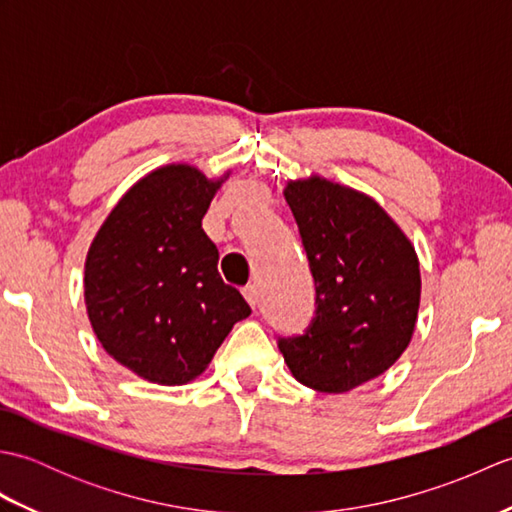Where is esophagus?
Segmentation results:
<instances>
[{
    "label": "esophagus",
    "mask_w": 512,
    "mask_h": 512,
    "mask_svg": "<svg viewBox=\"0 0 512 512\" xmlns=\"http://www.w3.org/2000/svg\"><path fill=\"white\" fill-rule=\"evenodd\" d=\"M242 295H244V299L248 301V306H250V308H257V306H259L257 286H246V288L242 290Z\"/></svg>",
    "instance_id": "1"
}]
</instances>
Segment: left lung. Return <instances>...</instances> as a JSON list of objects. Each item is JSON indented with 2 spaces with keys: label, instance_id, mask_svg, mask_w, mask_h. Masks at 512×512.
Returning <instances> with one entry per match:
<instances>
[{
  "label": "left lung",
  "instance_id": "obj_1",
  "mask_svg": "<svg viewBox=\"0 0 512 512\" xmlns=\"http://www.w3.org/2000/svg\"><path fill=\"white\" fill-rule=\"evenodd\" d=\"M317 286V319L279 339L301 385L345 394L394 365L411 343L420 308V262L411 239L372 195L312 173L288 180Z\"/></svg>",
  "mask_w": 512,
  "mask_h": 512
}]
</instances>
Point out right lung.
Returning <instances> with one entry per match:
<instances>
[{"instance_id":"add662e5","label":"right lung","mask_w":512,"mask_h":512,"mask_svg":"<svg viewBox=\"0 0 512 512\" xmlns=\"http://www.w3.org/2000/svg\"><path fill=\"white\" fill-rule=\"evenodd\" d=\"M162 165L129 187L85 257L83 297L96 339L116 363L156 385L198 378L226 334L250 314L217 273L202 217L222 182Z\"/></svg>"}]
</instances>
